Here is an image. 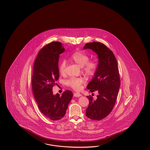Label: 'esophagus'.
I'll return each instance as SVG.
<instances>
[{
  "label": "esophagus",
  "instance_id": "esophagus-1",
  "mask_svg": "<svg viewBox=\"0 0 150 150\" xmlns=\"http://www.w3.org/2000/svg\"><path fill=\"white\" fill-rule=\"evenodd\" d=\"M74 96L75 97H80L81 96V94L79 93H74Z\"/></svg>",
  "mask_w": 150,
  "mask_h": 150
}]
</instances>
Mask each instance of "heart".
<instances>
[{
  "label": "heart",
  "mask_w": 150,
  "mask_h": 150,
  "mask_svg": "<svg viewBox=\"0 0 150 150\" xmlns=\"http://www.w3.org/2000/svg\"><path fill=\"white\" fill-rule=\"evenodd\" d=\"M70 60L78 64L81 67L83 73L87 76H92L96 73L98 68V64L95 61H88L89 56L85 52L82 51L75 52L71 56ZM66 67L65 61H62L58 65V69L60 74H63L65 72ZM83 83V79L80 78H70L66 81L68 86L72 88L78 90Z\"/></svg>",
  "instance_id": "b5f03b06"
}]
</instances>
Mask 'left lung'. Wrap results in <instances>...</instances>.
Wrapping results in <instances>:
<instances>
[{
	"label": "left lung",
	"instance_id": "8db88e82",
	"mask_svg": "<svg viewBox=\"0 0 150 150\" xmlns=\"http://www.w3.org/2000/svg\"><path fill=\"white\" fill-rule=\"evenodd\" d=\"M83 49L92 50L99 59L96 73L87 86L90 92L97 91L99 94L96 100L87 96L89 103L86 115L91 120L99 121L110 114L116 101L120 87L117 62L113 52L100 42L87 43Z\"/></svg>",
	"mask_w": 150,
	"mask_h": 150
}]
</instances>
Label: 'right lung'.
<instances>
[{"instance_id":"1","label":"right lung","mask_w":150,"mask_h":150,"mask_svg":"<svg viewBox=\"0 0 150 150\" xmlns=\"http://www.w3.org/2000/svg\"><path fill=\"white\" fill-rule=\"evenodd\" d=\"M64 51L62 43L51 42L39 51L33 67L32 89L35 100L42 114L53 121L64 117L73 96L72 92L67 90L61 96L52 92L59 77V54Z\"/></svg>"}]
</instances>
